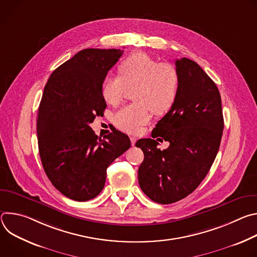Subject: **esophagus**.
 Returning <instances> with one entry per match:
<instances>
[{"mask_svg": "<svg viewBox=\"0 0 257 257\" xmlns=\"http://www.w3.org/2000/svg\"><path fill=\"white\" fill-rule=\"evenodd\" d=\"M136 140H137V139H136V137H134V136H131V137H130V141H131V144H132L133 146L135 145Z\"/></svg>", "mask_w": 257, "mask_h": 257, "instance_id": "1", "label": "esophagus"}]
</instances>
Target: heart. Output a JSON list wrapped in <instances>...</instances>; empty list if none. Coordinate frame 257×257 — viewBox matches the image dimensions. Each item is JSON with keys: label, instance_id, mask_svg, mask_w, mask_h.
<instances>
[{"label": "heart", "instance_id": "1", "mask_svg": "<svg viewBox=\"0 0 257 257\" xmlns=\"http://www.w3.org/2000/svg\"><path fill=\"white\" fill-rule=\"evenodd\" d=\"M119 77H109L102 85V96L111 105L124 99L126 88H133L130 103L114 116V124L127 133H137L149 123L152 111L157 115L167 113L173 105L179 86L176 68L160 62L145 53H135L126 58L118 68Z\"/></svg>", "mask_w": 257, "mask_h": 257}]
</instances>
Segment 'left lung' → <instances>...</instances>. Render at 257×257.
<instances>
[{
    "label": "left lung",
    "instance_id": "left-lung-1",
    "mask_svg": "<svg viewBox=\"0 0 257 257\" xmlns=\"http://www.w3.org/2000/svg\"><path fill=\"white\" fill-rule=\"evenodd\" d=\"M175 64L177 96L152 133L170 146L161 151L152 138L135 144L144 154L138 169L139 186L162 204L185 198L199 186L213 164L224 130L222 99L215 83L192 60L182 58Z\"/></svg>",
    "mask_w": 257,
    "mask_h": 257
}]
</instances>
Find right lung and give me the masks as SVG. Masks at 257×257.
<instances>
[{
    "label": "right lung",
    "mask_w": 257,
    "mask_h": 257,
    "mask_svg": "<svg viewBox=\"0 0 257 257\" xmlns=\"http://www.w3.org/2000/svg\"><path fill=\"white\" fill-rule=\"evenodd\" d=\"M123 52L82 50L59 66L45 86L36 122L40 157L52 184L70 199L96 197L107 167L131 145L116 129L101 138L89 126L106 107L102 83Z\"/></svg>",
    "instance_id": "right-lung-1"
}]
</instances>
